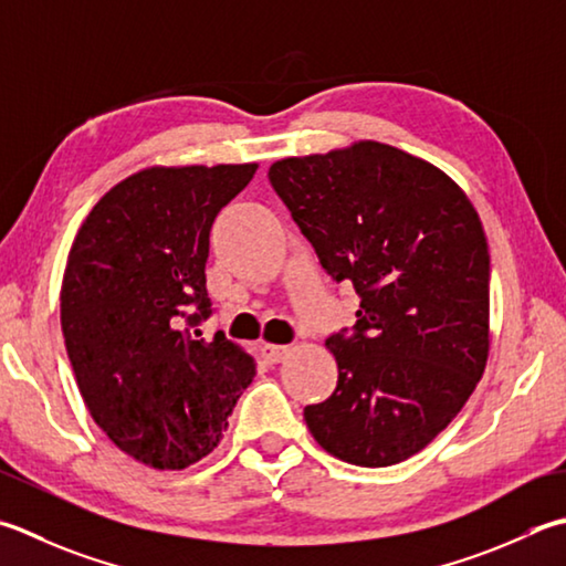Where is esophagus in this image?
<instances>
[{
    "label": "esophagus",
    "instance_id": "34e87169",
    "mask_svg": "<svg viewBox=\"0 0 566 566\" xmlns=\"http://www.w3.org/2000/svg\"><path fill=\"white\" fill-rule=\"evenodd\" d=\"M292 353V346H276V343H268L262 346V356L268 363H282Z\"/></svg>",
    "mask_w": 566,
    "mask_h": 566
}]
</instances>
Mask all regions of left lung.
I'll list each match as a JSON object with an SVG mask.
<instances>
[{
    "instance_id": "left-lung-1",
    "label": "left lung",
    "mask_w": 566,
    "mask_h": 566,
    "mask_svg": "<svg viewBox=\"0 0 566 566\" xmlns=\"http://www.w3.org/2000/svg\"><path fill=\"white\" fill-rule=\"evenodd\" d=\"M321 268L360 296L326 348L338 385L304 409L331 457L365 469L422 451L461 412L491 348V254L463 188L373 139L270 166Z\"/></svg>"
}]
</instances>
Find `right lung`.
Returning a JSON list of instances; mask_svg holds the SVG:
<instances>
[{
    "label": "right lung",
    "instance_id": "obj_1",
    "mask_svg": "<svg viewBox=\"0 0 566 566\" xmlns=\"http://www.w3.org/2000/svg\"><path fill=\"white\" fill-rule=\"evenodd\" d=\"M254 171L147 166L99 198L71 245L61 328L77 390L109 441L144 467L181 471L208 457L254 378L238 343L193 328L210 316V228Z\"/></svg>",
    "mask_w": 566,
    "mask_h": 566
}]
</instances>
